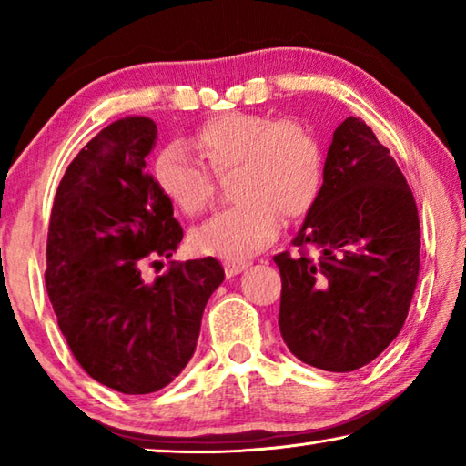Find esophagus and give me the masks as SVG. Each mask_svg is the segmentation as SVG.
<instances>
[{
  "label": "esophagus",
  "instance_id": "34e87169",
  "mask_svg": "<svg viewBox=\"0 0 466 466\" xmlns=\"http://www.w3.org/2000/svg\"><path fill=\"white\" fill-rule=\"evenodd\" d=\"M250 263L248 261H226L224 263V269H226V275L228 278H234V275L242 273L244 269H247Z\"/></svg>",
  "mask_w": 466,
  "mask_h": 466
}]
</instances>
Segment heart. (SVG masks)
<instances>
[{"label":"heart","mask_w":466,"mask_h":466,"mask_svg":"<svg viewBox=\"0 0 466 466\" xmlns=\"http://www.w3.org/2000/svg\"><path fill=\"white\" fill-rule=\"evenodd\" d=\"M188 144L214 172L236 170L234 205L191 232L199 255L238 261L271 244L279 216L298 219L317 203L325 180V149L310 125L267 115L226 113L197 127ZM152 178L172 208L199 216L214 193L209 172L180 144L156 154Z\"/></svg>","instance_id":"1"}]
</instances>
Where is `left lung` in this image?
I'll return each instance as SVG.
<instances>
[{"label":"left lung","instance_id":"obj_1","mask_svg":"<svg viewBox=\"0 0 466 466\" xmlns=\"http://www.w3.org/2000/svg\"><path fill=\"white\" fill-rule=\"evenodd\" d=\"M420 238L403 172L364 121L347 116L329 146L319 199L291 240L299 257H273L288 350L327 372H351L380 356L405 325Z\"/></svg>","mask_w":466,"mask_h":466}]
</instances>
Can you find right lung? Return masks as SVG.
<instances>
[{
  "mask_svg": "<svg viewBox=\"0 0 466 466\" xmlns=\"http://www.w3.org/2000/svg\"><path fill=\"white\" fill-rule=\"evenodd\" d=\"M156 137L147 116L92 137L61 178L46 238L45 281L61 333L94 380L123 394L156 392L183 372L224 281L214 257L141 279V263L170 258L183 240L146 168Z\"/></svg>",
  "mask_w": 466,
  "mask_h": 466,
  "instance_id": "obj_1",
  "label": "right lung"
}]
</instances>
